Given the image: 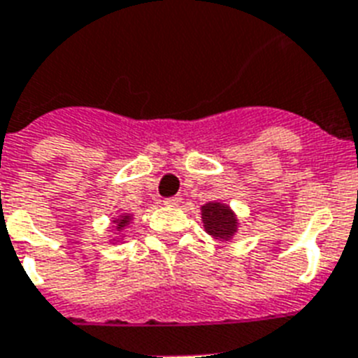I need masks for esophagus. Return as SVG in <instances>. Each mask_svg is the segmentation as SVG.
I'll return each instance as SVG.
<instances>
[{
  "mask_svg": "<svg viewBox=\"0 0 358 358\" xmlns=\"http://www.w3.org/2000/svg\"><path fill=\"white\" fill-rule=\"evenodd\" d=\"M180 202H182L180 196H171V199L164 200V204L167 206V208H176V206H180Z\"/></svg>",
  "mask_w": 358,
  "mask_h": 358,
  "instance_id": "esophagus-1",
  "label": "esophagus"
}]
</instances>
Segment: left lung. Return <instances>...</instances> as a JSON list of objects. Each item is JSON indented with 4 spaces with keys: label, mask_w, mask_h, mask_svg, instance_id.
Instances as JSON below:
<instances>
[{
    "label": "left lung",
    "mask_w": 358,
    "mask_h": 358,
    "mask_svg": "<svg viewBox=\"0 0 358 358\" xmlns=\"http://www.w3.org/2000/svg\"><path fill=\"white\" fill-rule=\"evenodd\" d=\"M202 211V222L204 229L211 237L228 243L234 239V235L239 229V219L234 213V209L222 202H208L200 208Z\"/></svg>",
    "instance_id": "1"
}]
</instances>
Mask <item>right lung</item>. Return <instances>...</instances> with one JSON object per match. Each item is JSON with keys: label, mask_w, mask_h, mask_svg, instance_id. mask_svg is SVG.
<instances>
[{"label": "right lung", "mask_w": 358, "mask_h": 358, "mask_svg": "<svg viewBox=\"0 0 358 358\" xmlns=\"http://www.w3.org/2000/svg\"><path fill=\"white\" fill-rule=\"evenodd\" d=\"M132 219H134V217L130 213H121V215H119V217H115V219L112 220V224H113L112 228L115 229V231H117V234H119V231H123V229L127 228V226H129L130 222H132ZM112 241L119 243V241H121V239H119V237H115V239H112Z\"/></svg>", "instance_id": "add662e5"}]
</instances>
